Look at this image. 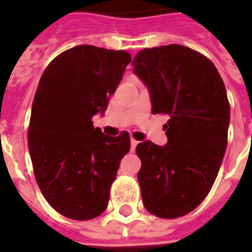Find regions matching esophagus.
<instances>
[{
	"label": "esophagus",
	"instance_id": "34e87169",
	"mask_svg": "<svg viewBox=\"0 0 252 252\" xmlns=\"http://www.w3.org/2000/svg\"><path fill=\"white\" fill-rule=\"evenodd\" d=\"M137 144H138V141H136V140H133V138L130 140V150H132V152H133V150L136 149V146H137Z\"/></svg>",
	"mask_w": 252,
	"mask_h": 252
}]
</instances>
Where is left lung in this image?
Returning a JSON list of instances; mask_svg holds the SVG:
<instances>
[{
  "label": "left lung",
  "mask_w": 252,
  "mask_h": 252,
  "mask_svg": "<svg viewBox=\"0 0 252 252\" xmlns=\"http://www.w3.org/2000/svg\"><path fill=\"white\" fill-rule=\"evenodd\" d=\"M133 73L149 90L152 112L167 114V142H140L138 183L146 211L176 219L193 211L211 191L226 150L230 106L209 59L184 45L146 48Z\"/></svg>",
  "instance_id": "obj_1"
}]
</instances>
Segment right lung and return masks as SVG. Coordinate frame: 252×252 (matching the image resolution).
I'll list each match as a JSON object with an SVG mask.
<instances>
[{"label": "right lung", "instance_id": "1", "mask_svg": "<svg viewBox=\"0 0 252 252\" xmlns=\"http://www.w3.org/2000/svg\"><path fill=\"white\" fill-rule=\"evenodd\" d=\"M130 63L126 51L78 45L55 59L33 98L29 150L37 186L49 205L72 220L106 211L129 134L111 137L93 126Z\"/></svg>", "mask_w": 252, "mask_h": 252}]
</instances>
